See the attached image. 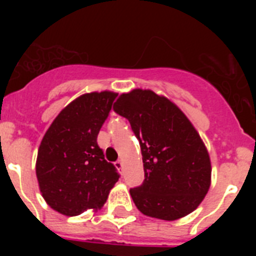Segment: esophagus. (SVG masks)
Here are the masks:
<instances>
[{
	"instance_id": "esophagus-1",
	"label": "esophagus",
	"mask_w": 256,
	"mask_h": 256,
	"mask_svg": "<svg viewBox=\"0 0 256 256\" xmlns=\"http://www.w3.org/2000/svg\"><path fill=\"white\" fill-rule=\"evenodd\" d=\"M115 166H116L119 170H120V169H123V162H122V160H118V162H115Z\"/></svg>"
}]
</instances>
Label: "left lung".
<instances>
[{"label":"left lung","instance_id":"obj_1","mask_svg":"<svg viewBox=\"0 0 256 256\" xmlns=\"http://www.w3.org/2000/svg\"><path fill=\"white\" fill-rule=\"evenodd\" d=\"M114 112L128 119L141 146L144 180L130 190L137 209L162 220L194 212L209 191L212 165L186 115L150 90L120 94Z\"/></svg>","mask_w":256,"mask_h":256}]
</instances>
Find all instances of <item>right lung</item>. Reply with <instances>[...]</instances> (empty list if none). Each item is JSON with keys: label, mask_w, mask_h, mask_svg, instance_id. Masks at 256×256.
Wrapping results in <instances>:
<instances>
[{"label": "right lung", "mask_w": 256, "mask_h": 256, "mask_svg": "<svg viewBox=\"0 0 256 256\" xmlns=\"http://www.w3.org/2000/svg\"><path fill=\"white\" fill-rule=\"evenodd\" d=\"M116 96L108 91L79 96L61 110L40 142L36 162L40 190L64 216L101 209L120 177L97 144Z\"/></svg>", "instance_id": "right-lung-1"}]
</instances>
